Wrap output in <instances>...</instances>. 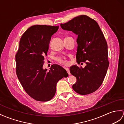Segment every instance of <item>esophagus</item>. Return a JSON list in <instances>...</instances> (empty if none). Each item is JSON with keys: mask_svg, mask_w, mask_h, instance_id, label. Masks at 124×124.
I'll use <instances>...</instances> for the list:
<instances>
[{"mask_svg": "<svg viewBox=\"0 0 124 124\" xmlns=\"http://www.w3.org/2000/svg\"><path fill=\"white\" fill-rule=\"evenodd\" d=\"M65 69L66 70V71H67V72H68V75H70L71 73H70V70H69V68H65Z\"/></svg>", "mask_w": 124, "mask_h": 124, "instance_id": "1", "label": "esophagus"}]
</instances>
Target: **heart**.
<instances>
[{"instance_id":"obj_1","label":"heart","mask_w":124,"mask_h":124,"mask_svg":"<svg viewBox=\"0 0 124 124\" xmlns=\"http://www.w3.org/2000/svg\"><path fill=\"white\" fill-rule=\"evenodd\" d=\"M57 61L59 63H60L63 64H66L68 63L66 58L64 56H60L59 57H57Z\"/></svg>"}]
</instances>
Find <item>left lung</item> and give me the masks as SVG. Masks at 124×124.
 Returning a JSON list of instances; mask_svg holds the SVG:
<instances>
[{
  "instance_id": "8db88e82",
  "label": "left lung",
  "mask_w": 124,
  "mask_h": 124,
  "mask_svg": "<svg viewBox=\"0 0 124 124\" xmlns=\"http://www.w3.org/2000/svg\"><path fill=\"white\" fill-rule=\"evenodd\" d=\"M60 25L63 29L78 35L76 60L78 64L80 62L86 64L84 68L76 65L70 67V73L77 78L72 88L80 95L93 93L102 85L109 65L108 45L103 33L95 21L85 15Z\"/></svg>"
}]
</instances>
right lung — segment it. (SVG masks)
Segmentation results:
<instances>
[{
  "label": "right lung",
  "mask_w": 124,
  "mask_h": 124,
  "mask_svg": "<svg viewBox=\"0 0 124 124\" xmlns=\"http://www.w3.org/2000/svg\"><path fill=\"white\" fill-rule=\"evenodd\" d=\"M58 29L59 26H31L21 38L15 55L18 80L26 93L36 101L51 100L55 95L58 81L68 76L59 65H52L49 71L43 68L51 37Z\"/></svg>",
  "instance_id": "add662e5"
}]
</instances>
